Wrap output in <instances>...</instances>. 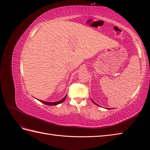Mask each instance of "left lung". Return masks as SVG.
Masks as SVG:
<instances>
[{
	"label": "left lung",
	"mask_w": 150,
	"mask_h": 150,
	"mask_svg": "<svg viewBox=\"0 0 150 150\" xmlns=\"http://www.w3.org/2000/svg\"><path fill=\"white\" fill-rule=\"evenodd\" d=\"M91 101H93V103H95V105H97V104H96V103H95V102H94V101H93V100H91ZM98 106H99V105H98Z\"/></svg>",
	"instance_id": "left-lung-1"
}]
</instances>
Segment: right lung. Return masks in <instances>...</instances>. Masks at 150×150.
<instances>
[{"mask_svg": "<svg viewBox=\"0 0 150 150\" xmlns=\"http://www.w3.org/2000/svg\"><path fill=\"white\" fill-rule=\"evenodd\" d=\"M66 97H67V96H65V97L63 98V99H62L61 100H60V101H55V102H49V101H42V100H39L40 101H41L42 103H44V104H45V105H50V106H54V105H58V104H60V103H62V102H64V101L65 100V99H66Z\"/></svg>", "mask_w": 150, "mask_h": 150, "instance_id": "obj_1", "label": "right lung"}]
</instances>
